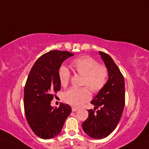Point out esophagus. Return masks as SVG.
I'll list each match as a JSON object with an SVG mask.
<instances>
[{
  "label": "esophagus",
  "mask_w": 149,
  "mask_h": 149,
  "mask_svg": "<svg viewBox=\"0 0 149 149\" xmlns=\"http://www.w3.org/2000/svg\"><path fill=\"white\" fill-rule=\"evenodd\" d=\"M78 110H79V109H78V108H76V107H72V112L77 111Z\"/></svg>",
  "instance_id": "1"
}]
</instances>
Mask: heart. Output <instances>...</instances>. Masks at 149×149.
Instances as JSON below:
<instances>
[{"label": "heart", "instance_id": "heart-1", "mask_svg": "<svg viewBox=\"0 0 149 149\" xmlns=\"http://www.w3.org/2000/svg\"><path fill=\"white\" fill-rule=\"evenodd\" d=\"M73 70L83 76L82 86L88 87L93 93L99 92L105 86L108 77V70L103 65L98 64L97 60L84 56L73 60L71 63ZM59 79L62 86H66L69 82L70 72L62 66L59 69ZM90 90L86 87L70 88L64 93L65 102L75 107H80L90 99Z\"/></svg>", "mask_w": 149, "mask_h": 149}]
</instances>
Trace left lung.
<instances>
[{
    "label": "left lung",
    "instance_id": "1",
    "mask_svg": "<svg viewBox=\"0 0 149 149\" xmlns=\"http://www.w3.org/2000/svg\"><path fill=\"white\" fill-rule=\"evenodd\" d=\"M99 53L108 70L109 79L91 101L95 107L88 110L89 115L82 123V128L88 136L100 139L111 134L120 120L125 104V82L112 57L104 52Z\"/></svg>",
    "mask_w": 149,
    "mask_h": 149
}]
</instances>
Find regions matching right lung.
<instances>
[{
	"label": "right lung",
	"instance_id": "right-lung-1",
	"mask_svg": "<svg viewBox=\"0 0 149 149\" xmlns=\"http://www.w3.org/2000/svg\"><path fill=\"white\" fill-rule=\"evenodd\" d=\"M74 54L67 51L52 50L40 56L31 68L24 88V109L27 121L38 137L49 139L61 132L71 113L67 104L54 108L53 93L61 89L59 69L65 59Z\"/></svg>",
	"mask_w": 149,
	"mask_h": 149
}]
</instances>
